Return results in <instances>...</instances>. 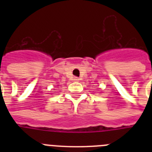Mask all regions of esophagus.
<instances>
[{"mask_svg":"<svg viewBox=\"0 0 152 152\" xmlns=\"http://www.w3.org/2000/svg\"><path fill=\"white\" fill-rule=\"evenodd\" d=\"M73 80H75V81H78V80H79V78H78V77H74Z\"/></svg>","mask_w":152,"mask_h":152,"instance_id":"esophagus-1","label":"esophagus"}]
</instances>
